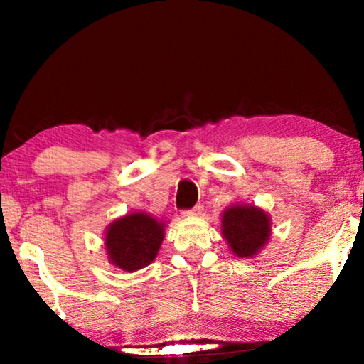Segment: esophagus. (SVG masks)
<instances>
[{
    "mask_svg": "<svg viewBox=\"0 0 364 364\" xmlns=\"http://www.w3.org/2000/svg\"><path fill=\"white\" fill-rule=\"evenodd\" d=\"M202 213V205H196L193 208H189V210H184L183 215H186V217H197V215Z\"/></svg>",
    "mask_w": 364,
    "mask_h": 364,
    "instance_id": "1",
    "label": "esophagus"
}]
</instances>
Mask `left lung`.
<instances>
[{"label": "left lung", "instance_id": "obj_1", "mask_svg": "<svg viewBox=\"0 0 364 364\" xmlns=\"http://www.w3.org/2000/svg\"><path fill=\"white\" fill-rule=\"evenodd\" d=\"M269 218L254 205H232L223 213V236L237 257H252L269 237Z\"/></svg>", "mask_w": 364, "mask_h": 364}]
</instances>
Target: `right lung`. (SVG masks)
I'll return each mask as SVG.
<instances>
[{
    "label": "right lung",
    "instance_id": "add662e5",
    "mask_svg": "<svg viewBox=\"0 0 364 364\" xmlns=\"http://www.w3.org/2000/svg\"><path fill=\"white\" fill-rule=\"evenodd\" d=\"M164 239V225L146 213L119 218L106 232L109 260L125 271L144 268L156 258Z\"/></svg>",
    "mask_w": 364,
    "mask_h": 364
}]
</instances>
